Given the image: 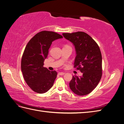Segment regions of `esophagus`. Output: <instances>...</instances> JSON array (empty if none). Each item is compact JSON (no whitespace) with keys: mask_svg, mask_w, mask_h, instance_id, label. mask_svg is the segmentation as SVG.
<instances>
[{"mask_svg":"<svg viewBox=\"0 0 124 124\" xmlns=\"http://www.w3.org/2000/svg\"><path fill=\"white\" fill-rule=\"evenodd\" d=\"M58 74L60 75V76H63V75L65 74L64 72H59Z\"/></svg>","mask_w":124,"mask_h":124,"instance_id":"obj_1","label":"esophagus"}]
</instances>
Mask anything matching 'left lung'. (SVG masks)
<instances>
[{"instance_id": "1", "label": "left lung", "mask_w": 124, "mask_h": 124, "mask_svg": "<svg viewBox=\"0 0 124 124\" xmlns=\"http://www.w3.org/2000/svg\"><path fill=\"white\" fill-rule=\"evenodd\" d=\"M62 35L74 46V67L83 73L81 77L73 76L70 88L77 95H88L96 87L102 77V55L99 47L84 32L63 33Z\"/></svg>"}]
</instances>
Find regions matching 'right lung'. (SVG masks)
Instances as JSON below:
<instances>
[{"instance_id": "right-lung-1", "label": "right lung", "mask_w": 124, "mask_h": 124, "mask_svg": "<svg viewBox=\"0 0 124 124\" xmlns=\"http://www.w3.org/2000/svg\"><path fill=\"white\" fill-rule=\"evenodd\" d=\"M58 33L42 31L30 40L26 46L21 61V70L26 83L33 91L46 93L53 85L57 77L56 71L43 67L52 42L62 38Z\"/></svg>"}]
</instances>
